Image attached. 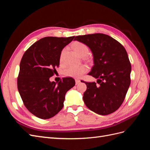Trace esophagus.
I'll list each match as a JSON object with an SVG mask.
<instances>
[{"mask_svg": "<svg viewBox=\"0 0 150 150\" xmlns=\"http://www.w3.org/2000/svg\"><path fill=\"white\" fill-rule=\"evenodd\" d=\"M75 81H76V85H77V84H78L81 82V81H80L79 79H75Z\"/></svg>", "mask_w": 150, "mask_h": 150, "instance_id": "1", "label": "esophagus"}]
</instances>
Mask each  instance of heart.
Returning a JSON list of instances; mask_svg holds the SVG:
<instances>
[{
    "label": "heart",
    "instance_id": "b5f03b06",
    "mask_svg": "<svg viewBox=\"0 0 150 150\" xmlns=\"http://www.w3.org/2000/svg\"><path fill=\"white\" fill-rule=\"evenodd\" d=\"M72 47H73L76 53L81 57H85L86 56H87L88 54L89 53V48L84 43L80 42H76L73 44V45H72ZM66 51V48L63 49L62 51H61L60 55L61 62H62L64 61ZM87 71L88 68L84 65H71L66 68L64 71V74L67 76L72 77V78H79L84 73H86Z\"/></svg>",
    "mask_w": 150,
    "mask_h": 150
}]
</instances>
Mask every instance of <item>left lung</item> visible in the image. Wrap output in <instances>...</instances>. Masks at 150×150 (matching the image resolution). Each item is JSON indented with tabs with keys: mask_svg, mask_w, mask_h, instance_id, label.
I'll list each match as a JSON object with an SVG mask.
<instances>
[{
	"mask_svg": "<svg viewBox=\"0 0 150 150\" xmlns=\"http://www.w3.org/2000/svg\"><path fill=\"white\" fill-rule=\"evenodd\" d=\"M74 40L84 43L92 52L94 65L88 74L95 82L87 86L83 100L90 110L100 115L116 111L129 87L131 66L125 47L111 36L96 33L76 36Z\"/></svg>",
	"mask_w": 150,
	"mask_h": 150,
	"instance_id": "1",
	"label": "left lung"
}]
</instances>
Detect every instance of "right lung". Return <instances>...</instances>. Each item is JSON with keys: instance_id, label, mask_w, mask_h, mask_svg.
I'll return each mask as SVG.
<instances>
[{"instance_id": "obj_1", "label": "right lung", "mask_w": 150, "mask_h": 150, "mask_svg": "<svg viewBox=\"0 0 150 150\" xmlns=\"http://www.w3.org/2000/svg\"><path fill=\"white\" fill-rule=\"evenodd\" d=\"M74 36L46 37L34 43L24 54L20 63L17 88L26 108L40 119H49L64 106L65 95L75 85L71 78L51 82L59 66L62 50Z\"/></svg>"}]
</instances>
